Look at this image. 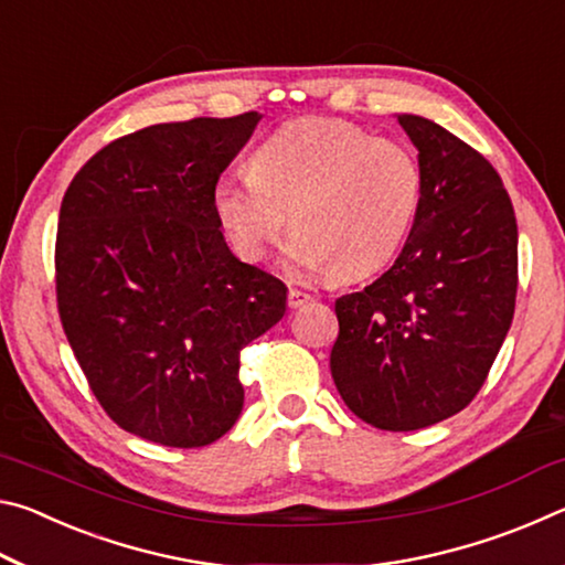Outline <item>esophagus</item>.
<instances>
[{
  "instance_id": "1",
  "label": "esophagus",
  "mask_w": 565,
  "mask_h": 565,
  "mask_svg": "<svg viewBox=\"0 0 565 565\" xmlns=\"http://www.w3.org/2000/svg\"><path fill=\"white\" fill-rule=\"evenodd\" d=\"M309 301H313L311 294L299 291V289H289V306H291V309H299V306L309 303Z\"/></svg>"
}]
</instances>
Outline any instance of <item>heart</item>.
<instances>
[{"label": "heart", "mask_w": 565, "mask_h": 565, "mask_svg": "<svg viewBox=\"0 0 565 565\" xmlns=\"http://www.w3.org/2000/svg\"><path fill=\"white\" fill-rule=\"evenodd\" d=\"M420 204L416 157L394 139L343 119H299L248 159V177H222L212 206L244 262H262L286 212V259L339 281L363 279L394 259Z\"/></svg>", "instance_id": "heart-1"}]
</instances>
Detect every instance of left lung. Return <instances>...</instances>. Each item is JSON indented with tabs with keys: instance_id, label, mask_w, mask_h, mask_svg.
<instances>
[{
	"instance_id": "obj_1",
	"label": "left lung",
	"mask_w": 565,
	"mask_h": 565,
	"mask_svg": "<svg viewBox=\"0 0 565 565\" xmlns=\"http://www.w3.org/2000/svg\"><path fill=\"white\" fill-rule=\"evenodd\" d=\"M420 204L398 259L337 299L331 376L353 414L416 431L471 404L511 329L519 226L501 177L441 124L398 114Z\"/></svg>"
}]
</instances>
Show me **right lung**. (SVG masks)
<instances>
[{
    "mask_svg": "<svg viewBox=\"0 0 565 565\" xmlns=\"http://www.w3.org/2000/svg\"><path fill=\"white\" fill-rule=\"evenodd\" d=\"M259 111L154 124L97 151L66 189L56 303L114 424L214 444L244 406L238 353L286 313V286L226 246L212 189Z\"/></svg>",
    "mask_w": 565,
    "mask_h": 565,
    "instance_id": "add662e5",
    "label": "right lung"
}]
</instances>
